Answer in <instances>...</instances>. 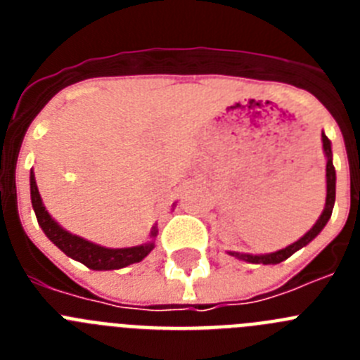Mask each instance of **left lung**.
<instances>
[{"mask_svg": "<svg viewBox=\"0 0 360 360\" xmlns=\"http://www.w3.org/2000/svg\"><path fill=\"white\" fill-rule=\"evenodd\" d=\"M321 141H323V149L324 155H326V203H324V209L321 212L319 219L316 221V225L310 229V231L304 234L303 238H299L297 241H294L292 245L285 247L281 250H276V252L270 254H241V252H229L231 256L238 257V259H243V262L249 263H263V265H276V263L285 262L287 257H290L295 250L303 249L304 245L310 243L314 238L319 234L324 229V225L328 224L330 216L333 211V203H335V167H333L332 162V142L328 141V136L321 133Z\"/></svg>", "mask_w": 360, "mask_h": 360, "instance_id": "left-lung-1", "label": "left lung"}]
</instances>
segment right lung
<instances>
[{
  "label": "right lung",
  "mask_w": 360,
  "mask_h": 360,
  "mask_svg": "<svg viewBox=\"0 0 360 360\" xmlns=\"http://www.w3.org/2000/svg\"><path fill=\"white\" fill-rule=\"evenodd\" d=\"M30 198L32 207H34V212L37 216V224L41 225V229L49 236V240L56 247H59L66 256H70L75 262H81L82 265H86L91 270H117L131 265V263H139L155 247V241H148V243L136 245V247H126V249H106V247L91 243V241L84 240V238L70 234L68 231H65L61 225L57 224L56 219L49 214L46 207H44L39 189H37L34 169H30ZM157 234L158 229L155 225L149 236L155 238Z\"/></svg>",
  "instance_id": "add662e5"
}]
</instances>
